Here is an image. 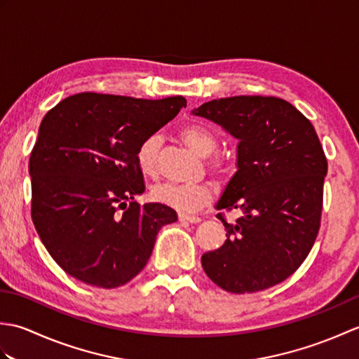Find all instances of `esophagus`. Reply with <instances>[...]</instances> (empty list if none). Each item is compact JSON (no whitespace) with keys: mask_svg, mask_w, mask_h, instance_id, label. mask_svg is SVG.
Wrapping results in <instances>:
<instances>
[{"mask_svg":"<svg viewBox=\"0 0 359 359\" xmlns=\"http://www.w3.org/2000/svg\"><path fill=\"white\" fill-rule=\"evenodd\" d=\"M179 220L180 222H189V224H199L201 217L196 216H189V215H179Z\"/></svg>","mask_w":359,"mask_h":359,"instance_id":"34e87169","label":"esophagus"}]
</instances>
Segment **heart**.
I'll use <instances>...</instances> for the list:
<instances>
[{
  "mask_svg": "<svg viewBox=\"0 0 359 359\" xmlns=\"http://www.w3.org/2000/svg\"><path fill=\"white\" fill-rule=\"evenodd\" d=\"M180 137L197 154L207 157L205 165H207L208 171L215 177L224 179L231 174V160L225 156L212 154L217 148V140L207 128L199 125H188L182 128ZM160 148H162V137L157 134L148 135L139 144L135 158L137 165H139L143 174H157ZM151 196L156 202L163 203L166 207L182 212H193L201 210L211 201V189L205 184H175V182H165V184H160L152 188Z\"/></svg>",
  "mask_w": 359,
  "mask_h": 359,
  "instance_id": "obj_1",
  "label": "heart"
}]
</instances>
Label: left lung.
I'll return each mask as SVG.
<instances>
[{"label": "left lung", "mask_w": 359, "mask_h": 359, "mask_svg": "<svg viewBox=\"0 0 359 359\" xmlns=\"http://www.w3.org/2000/svg\"><path fill=\"white\" fill-rule=\"evenodd\" d=\"M196 116L239 140L238 171L217 210H241L220 248L202 256L216 285L230 293L270 288L299 269L321 226L327 158L310 120L278 97L238 95L203 103Z\"/></svg>", "instance_id": "8db88e82"}]
</instances>
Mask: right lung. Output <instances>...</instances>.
I'll list each match as a JSON object with an SVG mask.
<instances>
[{
  "instance_id": "add662e5",
  "label": "right lung",
  "mask_w": 359,
  "mask_h": 359,
  "mask_svg": "<svg viewBox=\"0 0 359 359\" xmlns=\"http://www.w3.org/2000/svg\"><path fill=\"white\" fill-rule=\"evenodd\" d=\"M182 95L144 100L83 93L46 114L30 152L32 222L53 261L88 285L116 288L139 274L160 228L177 220L144 191L137 148L185 108Z\"/></svg>"
}]
</instances>
